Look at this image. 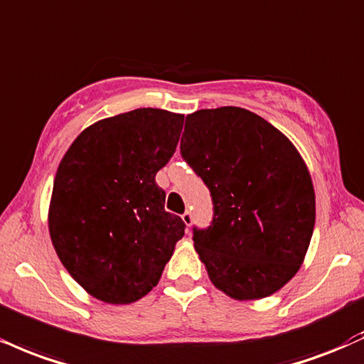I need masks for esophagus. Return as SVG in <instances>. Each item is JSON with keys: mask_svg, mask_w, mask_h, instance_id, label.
<instances>
[{"mask_svg": "<svg viewBox=\"0 0 364 364\" xmlns=\"http://www.w3.org/2000/svg\"><path fill=\"white\" fill-rule=\"evenodd\" d=\"M181 218H183V222H185L186 227H190L191 222H193V215H191V212H188V210H186L185 213H183Z\"/></svg>", "mask_w": 364, "mask_h": 364, "instance_id": "1", "label": "esophagus"}]
</instances>
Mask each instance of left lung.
Instances as JSON below:
<instances>
[{
	"mask_svg": "<svg viewBox=\"0 0 364 364\" xmlns=\"http://www.w3.org/2000/svg\"><path fill=\"white\" fill-rule=\"evenodd\" d=\"M179 147L212 195V224L193 227L210 282L240 301L273 295L300 269L315 225V191L300 152L239 107L188 115Z\"/></svg>",
	"mask_w": 364,
	"mask_h": 364,
	"instance_id": "1",
	"label": "left lung"
}]
</instances>
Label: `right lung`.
Here are the masks:
<instances>
[{"label":"right lung","mask_w":364,"mask_h":364,"mask_svg":"<svg viewBox=\"0 0 364 364\" xmlns=\"http://www.w3.org/2000/svg\"><path fill=\"white\" fill-rule=\"evenodd\" d=\"M185 115L137 108L77 135L57 168L52 244L95 299L127 305L159 283L185 222L164 210L156 173L176 151Z\"/></svg>","instance_id":"add662e5"}]
</instances>
